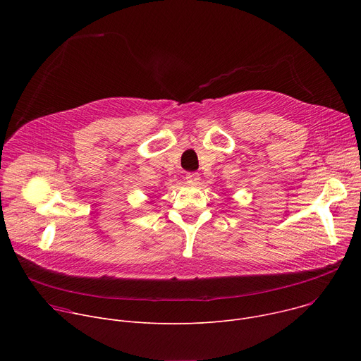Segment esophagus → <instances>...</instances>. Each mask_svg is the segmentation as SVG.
Wrapping results in <instances>:
<instances>
[{
	"instance_id": "esophagus-1",
	"label": "esophagus",
	"mask_w": 361,
	"mask_h": 361,
	"mask_svg": "<svg viewBox=\"0 0 361 361\" xmlns=\"http://www.w3.org/2000/svg\"><path fill=\"white\" fill-rule=\"evenodd\" d=\"M185 180L190 183V184H197L200 181V174L195 173V171H190L185 174Z\"/></svg>"
}]
</instances>
